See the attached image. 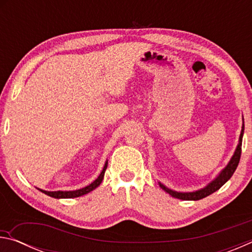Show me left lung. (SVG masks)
I'll list each match as a JSON object with an SVG mask.
<instances>
[{
    "label": "left lung",
    "mask_w": 252,
    "mask_h": 252,
    "mask_svg": "<svg viewBox=\"0 0 252 252\" xmlns=\"http://www.w3.org/2000/svg\"><path fill=\"white\" fill-rule=\"evenodd\" d=\"M244 130H245V125H242V129H241V133L240 136H239V143L237 146L236 151H234L233 156L231 159H230L229 163L225 165V168L222 169L218 177L209 183L208 186H206L202 189L193 191V192H178V191H174L169 189V188L165 187L164 185L159 182V186L163 189L165 192L169 193L170 195H172L173 198H178L181 200H200L208 197L211 193L216 192L217 190H219L221 187H222L225 182H227L230 178L232 177V174L236 171V169L239 164V161H240V156H241V144H242V136H244Z\"/></svg>",
    "instance_id": "obj_1"
}]
</instances>
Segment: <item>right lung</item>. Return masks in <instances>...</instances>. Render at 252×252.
<instances>
[{
  "label": "right lung",
  "instance_id": "obj_1",
  "mask_svg": "<svg viewBox=\"0 0 252 252\" xmlns=\"http://www.w3.org/2000/svg\"><path fill=\"white\" fill-rule=\"evenodd\" d=\"M106 167H108V161H105L104 163V167L103 170H102L100 176L97 177L94 181H93L91 185H89L87 187L82 188V189H79V190H74V191H45V190H42L39 189L41 192L45 193L46 195H50V197L52 198H57V199H65V198H76V197H81V195H84L89 192H91L92 190H94L95 188L99 187L101 185L102 180H103V177H104V172L106 170Z\"/></svg>",
  "mask_w": 252,
  "mask_h": 252
}]
</instances>
